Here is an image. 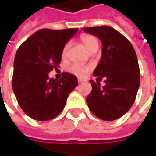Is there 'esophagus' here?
Wrapping results in <instances>:
<instances>
[{"label": "esophagus", "instance_id": "1", "mask_svg": "<svg viewBox=\"0 0 156 156\" xmlns=\"http://www.w3.org/2000/svg\"><path fill=\"white\" fill-rule=\"evenodd\" d=\"M83 81H84V80H83V79H81V78H78V83H82V82H83Z\"/></svg>", "mask_w": 156, "mask_h": 156}]
</instances>
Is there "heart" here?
I'll return each instance as SVG.
<instances>
[{"label":"heart","mask_w":156,"mask_h":156,"mask_svg":"<svg viewBox=\"0 0 156 156\" xmlns=\"http://www.w3.org/2000/svg\"><path fill=\"white\" fill-rule=\"evenodd\" d=\"M80 40H81V42L83 43V45L86 47V48L89 51L92 52L94 50H97L99 43H98L97 39L94 36L90 35V34H83L80 37ZM69 48L70 42H68L65 44L64 47L62 48L61 55L63 57L66 56V54H67ZM67 70L69 71L71 73L74 74V75H76L78 77L84 78V77H86L88 73H90V71L91 70V66L81 64V63H73V64H72L68 66Z\"/></svg>","instance_id":"heart-1"}]
</instances>
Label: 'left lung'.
I'll return each mask as SVG.
<instances>
[{
  "label": "left lung",
  "instance_id": "obj_1",
  "mask_svg": "<svg viewBox=\"0 0 156 156\" xmlns=\"http://www.w3.org/2000/svg\"><path fill=\"white\" fill-rule=\"evenodd\" d=\"M83 30L97 37L102 43L101 58L93 74L106 78L103 87L99 82L90 81L92 90L87 96V104L97 118L115 120L131 108L140 85L136 52L126 37L110 26L86 27Z\"/></svg>",
  "mask_w": 156,
  "mask_h": 156
}]
</instances>
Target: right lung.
<instances>
[{"label":"right lung","mask_w":156,"mask_h":156,"mask_svg":"<svg viewBox=\"0 0 156 156\" xmlns=\"http://www.w3.org/2000/svg\"><path fill=\"white\" fill-rule=\"evenodd\" d=\"M78 30H39L16 52L12 90L20 108L31 119L45 121L55 118L78 85L77 77L68 73H63L59 80L48 78V73L59 67L64 45Z\"/></svg>","instance_id":"1"}]
</instances>
